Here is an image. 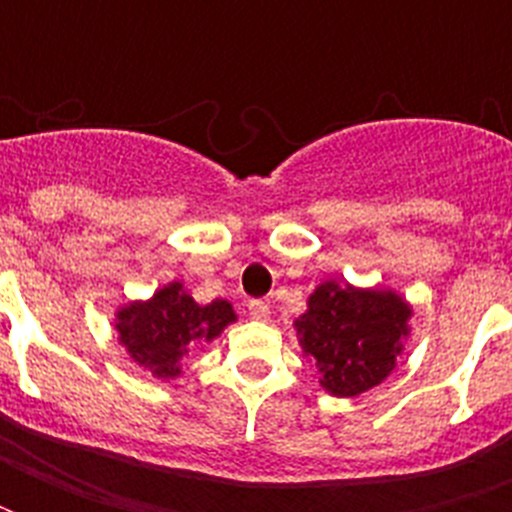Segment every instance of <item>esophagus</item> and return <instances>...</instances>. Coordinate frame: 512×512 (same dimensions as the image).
<instances>
[{"label": "esophagus", "instance_id": "1", "mask_svg": "<svg viewBox=\"0 0 512 512\" xmlns=\"http://www.w3.org/2000/svg\"><path fill=\"white\" fill-rule=\"evenodd\" d=\"M247 308H249V316L257 321H268V316H271V305L265 303V300H249Z\"/></svg>", "mask_w": 512, "mask_h": 512}]
</instances>
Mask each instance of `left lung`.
Segmentation results:
<instances>
[{"label": "left lung", "instance_id": "obj_1", "mask_svg": "<svg viewBox=\"0 0 512 512\" xmlns=\"http://www.w3.org/2000/svg\"><path fill=\"white\" fill-rule=\"evenodd\" d=\"M409 316L412 308L396 292L327 281L308 297L295 329L305 356L319 366L321 385L332 396H358L393 372Z\"/></svg>", "mask_w": 512, "mask_h": 512}]
</instances>
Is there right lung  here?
Wrapping results in <instances>:
<instances>
[{"mask_svg": "<svg viewBox=\"0 0 512 512\" xmlns=\"http://www.w3.org/2000/svg\"><path fill=\"white\" fill-rule=\"evenodd\" d=\"M119 340L140 366L156 377H177L180 361L201 342L215 340L236 321L228 300L199 305L180 281L159 289L146 303H132L116 313Z\"/></svg>", "mask_w": 512, "mask_h": 512, "instance_id": "obj_1", "label": "right lung"}]
</instances>
